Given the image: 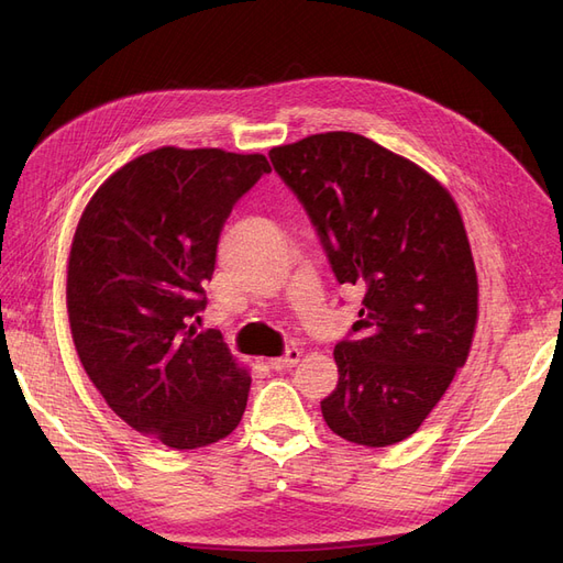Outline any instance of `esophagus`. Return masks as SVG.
<instances>
[{"label":"esophagus","instance_id":"obj_1","mask_svg":"<svg viewBox=\"0 0 563 563\" xmlns=\"http://www.w3.org/2000/svg\"><path fill=\"white\" fill-rule=\"evenodd\" d=\"M300 362V350L298 347H288L286 350V354H282V356H275V360H269L267 364L275 368V371H282V368H291V366H296Z\"/></svg>","mask_w":563,"mask_h":563}]
</instances>
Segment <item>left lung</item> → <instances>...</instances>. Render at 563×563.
Here are the masks:
<instances>
[{
  "label": "left lung",
  "instance_id": "8db88e82",
  "mask_svg": "<svg viewBox=\"0 0 563 563\" xmlns=\"http://www.w3.org/2000/svg\"><path fill=\"white\" fill-rule=\"evenodd\" d=\"M308 209L340 284L364 288L354 340L333 350L329 428L383 449L411 437L467 362L479 282L451 192L416 162L350 131L269 150Z\"/></svg>",
  "mask_w": 563,
  "mask_h": 563
}]
</instances>
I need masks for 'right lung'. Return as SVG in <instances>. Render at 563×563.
Masks as SVG:
<instances>
[{
    "mask_svg": "<svg viewBox=\"0 0 563 563\" xmlns=\"http://www.w3.org/2000/svg\"><path fill=\"white\" fill-rule=\"evenodd\" d=\"M269 172L258 152L164 145L117 168L79 216L65 279L77 356L112 411L168 449L216 444L244 416L251 371L187 321L234 201Z\"/></svg>",
    "mask_w": 563,
    "mask_h": 563,
    "instance_id": "add662e5",
    "label": "right lung"
}]
</instances>
